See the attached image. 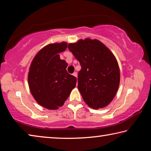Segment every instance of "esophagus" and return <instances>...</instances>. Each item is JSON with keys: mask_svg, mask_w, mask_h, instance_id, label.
<instances>
[{"mask_svg": "<svg viewBox=\"0 0 151 151\" xmlns=\"http://www.w3.org/2000/svg\"><path fill=\"white\" fill-rule=\"evenodd\" d=\"M73 76H75V77H76V78H77V76H78V73H76V72H73Z\"/></svg>", "mask_w": 151, "mask_h": 151, "instance_id": "obj_1", "label": "esophagus"}]
</instances>
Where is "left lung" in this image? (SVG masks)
<instances>
[{"label":"left lung","instance_id":"1","mask_svg":"<svg viewBox=\"0 0 151 151\" xmlns=\"http://www.w3.org/2000/svg\"><path fill=\"white\" fill-rule=\"evenodd\" d=\"M68 49L80 62L78 90L89 107L99 109L112 102L120 83L117 60L97 39H86L70 43Z\"/></svg>","mask_w":151,"mask_h":151}]
</instances>
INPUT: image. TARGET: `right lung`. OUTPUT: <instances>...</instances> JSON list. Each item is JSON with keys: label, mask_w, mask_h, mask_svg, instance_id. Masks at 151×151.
<instances>
[{"label": "right lung", "mask_w": 151, "mask_h": 151, "mask_svg": "<svg viewBox=\"0 0 151 151\" xmlns=\"http://www.w3.org/2000/svg\"><path fill=\"white\" fill-rule=\"evenodd\" d=\"M68 47V43H52L44 47L32 61L28 74L29 86L39 104L49 110L63 105L77 79L66 70L68 63L59 53Z\"/></svg>", "instance_id": "obj_1"}]
</instances>
